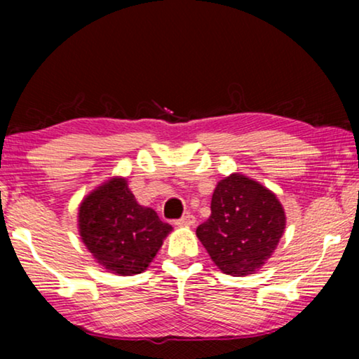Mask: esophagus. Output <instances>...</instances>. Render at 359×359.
Returning a JSON list of instances; mask_svg holds the SVG:
<instances>
[{"instance_id":"esophagus-1","label":"esophagus","mask_w":359,"mask_h":359,"mask_svg":"<svg viewBox=\"0 0 359 359\" xmlns=\"http://www.w3.org/2000/svg\"><path fill=\"white\" fill-rule=\"evenodd\" d=\"M175 224L178 225V227H193V225L196 224V217L193 214H186L181 219L176 220Z\"/></svg>"}]
</instances>
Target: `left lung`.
Listing matches in <instances>:
<instances>
[{"mask_svg": "<svg viewBox=\"0 0 359 359\" xmlns=\"http://www.w3.org/2000/svg\"><path fill=\"white\" fill-rule=\"evenodd\" d=\"M286 229L276 194L253 178L232 173L220 180L210 201V217L196 235L220 271L248 276L271 258Z\"/></svg>", "mask_w": 359, "mask_h": 359, "instance_id": "left-lung-1", "label": "left lung"}]
</instances>
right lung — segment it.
<instances>
[{
  "label": "right lung",
  "instance_id": "obj_1",
  "mask_svg": "<svg viewBox=\"0 0 359 359\" xmlns=\"http://www.w3.org/2000/svg\"><path fill=\"white\" fill-rule=\"evenodd\" d=\"M171 230L154 209L137 203L122 176L97 186L78 208L81 242L97 264L119 276L145 271Z\"/></svg>",
  "mask_w": 359,
  "mask_h": 359
}]
</instances>
